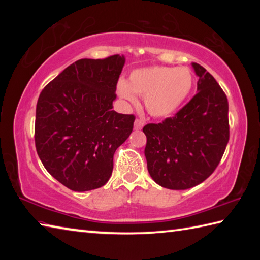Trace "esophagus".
<instances>
[{"label":"esophagus","instance_id":"esophagus-1","mask_svg":"<svg viewBox=\"0 0 260 260\" xmlns=\"http://www.w3.org/2000/svg\"><path fill=\"white\" fill-rule=\"evenodd\" d=\"M143 125H144V121L142 119H136L134 122V129H136V131L142 129Z\"/></svg>","mask_w":260,"mask_h":260}]
</instances>
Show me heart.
I'll list each match as a JSON object with an SVG mask.
<instances>
[{
  "mask_svg": "<svg viewBox=\"0 0 260 260\" xmlns=\"http://www.w3.org/2000/svg\"><path fill=\"white\" fill-rule=\"evenodd\" d=\"M193 77L188 68L149 67L134 70L128 83L117 86L121 99L134 103L135 95L144 98L147 111L153 117H170L190 94Z\"/></svg>",
  "mask_w": 260,
  "mask_h": 260,
  "instance_id": "obj_1",
  "label": "heart"
}]
</instances>
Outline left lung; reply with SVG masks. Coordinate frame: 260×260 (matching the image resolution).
Wrapping results in <instances>:
<instances>
[{"instance_id":"left-lung-1","label":"left lung","mask_w":260,"mask_h":260,"mask_svg":"<svg viewBox=\"0 0 260 260\" xmlns=\"http://www.w3.org/2000/svg\"><path fill=\"white\" fill-rule=\"evenodd\" d=\"M192 68L200 77L197 94L174 117L143 127L149 174L159 186L173 190L192 188L208 179L230 140L226 94L203 67L192 63Z\"/></svg>"}]
</instances>
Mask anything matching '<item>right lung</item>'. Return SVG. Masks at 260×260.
Here are the masks:
<instances>
[{
    "label": "right lung",
    "mask_w": 260,
    "mask_h": 260,
    "mask_svg": "<svg viewBox=\"0 0 260 260\" xmlns=\"http://www.w3.org/2000/svg\"><path fill=\"white\" fill-rule=\"evenodd\" d=\"M125 57L79 59L43 88L37 103L35 148L43 166L65 187L104 186L113 155L133 131L134 114L112 110Z\"/></svg>",
    "instance_id": "add662e5"
}]
</instances>
